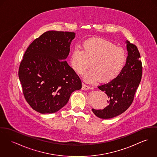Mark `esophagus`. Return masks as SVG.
Segmentation results:
<instances>
[{"instance_id": "34e87169", "label": "esophagus", "mask_w": 157, "mask_h": 157, "mask_svg": "<svg viewBox=\"0 0 157 157\" xmlns=\"http://www.w3.org/2000/svg\"><path fill=\"white\" fill-rule=\"evenodd\" d=\"M90 86H88V85H87L85 84H83L82 85V89L83 90H88V89H90Z\"/></svg>"}]
</instances>
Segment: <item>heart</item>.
Listing matches in <instances>:
<instances>
[{"label":"heart","mask_w":157,"mask_h":157,"mask_svg":"<svg viewBox=\"0 0 157 157\" xmlns=\"http://www.w3.org/2000/svg\"><path fill=\"white\" fill-rule=\"evenodd\" d=\"M126 60L124 49L105 38L94 37L85 40L82 49L78 47L73 49L70 64L73 71L81 75L90 62L91 69L84 73L85 80L90 83L99 79L102 82H108L118 76Z\"/></svg>","instance_id":"1"}]
</instances>
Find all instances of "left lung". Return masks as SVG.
I'll return each instance as SVG.
<instances>
[{
    "instance_id": "1",
    "label": "left lung",
    "mask_w": 157,
    "mask_h": 157,
    "mask_svg": "<svg viewBox=\"0 0 157 157\" xmlns=\"http://www.w3.org/2000/svg\"><path fill=\"white\" fill-rule=\"evenodd\" d=\"M128 56L120 73L112 81L98 88L108 96V105L103 109H92L97 117L109 119L124 112L132 105L142 76V64L137 47L125 42Z\"/></svg>"
}]
</instances>
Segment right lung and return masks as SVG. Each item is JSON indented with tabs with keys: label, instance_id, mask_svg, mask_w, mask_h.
<instances>
[{
	"label": "right lung",
	"instance_id": "right-lung-1",
	"mask_svg": "<svg viewBox=\"0 0 157 157\" xmlns=\"http://www.w3.org/2000/svg\"><path fill=\"white\" fill-rule=\"evenodd\" d=\"M74 32L48 31L25 51L18 71L24 98L40 113H55L82 88L78 75L65 60Z\"/></svg>",
	"mask_w": 157,
	"mask_h": 157
}]
</instances>
